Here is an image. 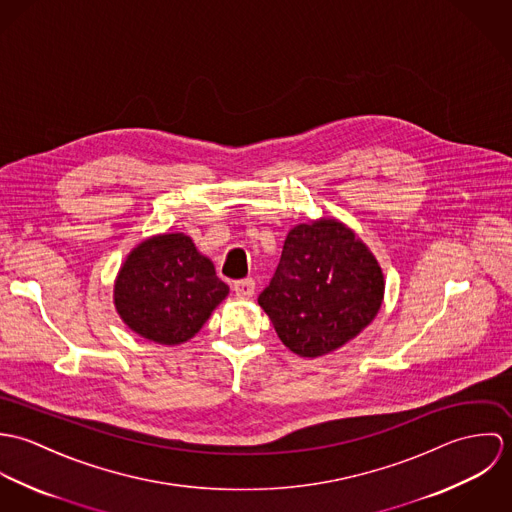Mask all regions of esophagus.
<instances>
[{
  "mask_svg": "<svg viewBox=\"0 0 512 512\" xmlns=\"http://www.w3.org/2000/svg\"><path fill=\"white\" fill-rule=\"evenodd\" d=\"M232 290H234L236 295H240V297H252L254 292H256V282H254L252 278H246V280H238V282H234Z\"/></svg>",
  "mask_w": 512,
  "mask_h": 512,
  "instance_id": "esophagus-1",
  "label": "esophagus"
}]
</instances>
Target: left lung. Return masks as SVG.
<instances>
[{"instance_id":"8db88e82","label":"left lung","mask_w":512,"mask_h":512,"mask_svg":"<svg viewBox=\"0 0 512 512\" xmlns=\"http://www.w3.org/2000/svg\"><path fill=\"white\" fill-rule=\"evenodd\" d=\"M384 278L365 244L337 220L290 230L258 303L282 343L321 357L355 339L380 309Z\"/></svg>"}]
</instances>
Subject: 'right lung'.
I'll use <instances>...</instances> for the list:
<instances>
[{
	"mask_svg": "<svg viewBox=\"0 0 512 512\" xmlns=\"http://www.w3.org/2000/svg\"><path fill=\"white\" fill-rule=\"evenodd\" d=\"M215 266L185 234L142 242L116 280V309L138 335L163 345L191 339L226 297Z\"/></svg>",
	"mask_w": 512,
	"mask_h": 512,
	"instance_id": "right-lung-1",
	"label": "right lung"
}]
</instances>
